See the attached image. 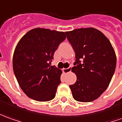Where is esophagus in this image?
Returning <instances> with one entry per match:
<instances>
[{"label":"esophagus","instance_id":"obj_1","mask_svg":"<svg viewBox=\"0 0 122 122\" xmlns=\"http://www.w3.org/2000/svg\"><path fill=\"white\" fill-rule=\"evenodd\" d=\"M63 71L65 73H69V72L71 71V66H69V67L67 68V69H63Z\"/></svg>","mask_w":122,"mask_h":122}]
</instances>
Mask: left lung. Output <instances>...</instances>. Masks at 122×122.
Segmentation results:
<instances>
[{"label": "left lung", "mask_w": 122, "mask_h": 122, "mask_svg": "<svg viewBox=\"0 0 122 122\" xmlns=\"http://www.w3.org/2000/svg\"><path fill=\"white\" fill-rule=\"evenodd\" d=\"M75 53L72 71L77 81L69 85L73 98L90 102L106 91L116 67V56L112 44L101 31L94 28L65 32Z\"/></svg>", "instance_id": "8db88e82"}]
</instances>
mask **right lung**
Segmentation results:
<instances>
[{
    "label": "right lung",
    "mask_w": 122,
    "mask_h": 122,
    "mask_svg": "<svg viewBox=\"0 0 122 122\" xmlns=\"http://www.w3.org/2000/svg\"><path fill=\"white\" fill-rule=\"evenodd\" d=\"M65 39L64 32L37 28L26 33L18 43L13 55V70L29 97L47 102L55 97L62 71L50 65L55 51Z\"/></svg>",
    "instance_id": "obj_1"
}]
</instances>
